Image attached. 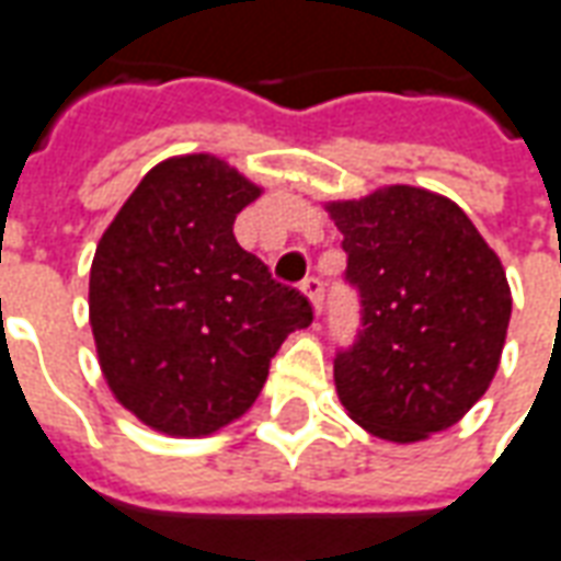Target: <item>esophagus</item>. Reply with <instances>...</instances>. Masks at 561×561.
<instances>
[{"label":"esophagus","instance_id":"esophagus-1","mask_svg":"<svg viewBox=\"0 0 561 561\" xmlns=\"http://www.w3.org/2000/svg\"><path fill=\"white\" fill-rule=\"evenodd\" d=\"M304 294L312 300V306H316V312H321L324 309V282L318 279V276H309V279H304Z\"/></svg>","mask_w":561,"mask_h":561}]
</instances>
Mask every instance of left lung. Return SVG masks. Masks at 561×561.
Segmentation results:
<instances>
[{"label":"left lung","instance_id":"8db88e82","mask_svg":"<svg viewBox=\"0 0 561 561\" xmlns=\"http://www.w3.org/2000/svg\"><path fill=\"white\" fill-rule=\"evenodd\" d=\"M360 297V330L336 352L345 412L388 442H421L469 412L505 348L511 288L462 209L412 185L330 204Z\"/></svg>","mask_w":561,"mask_h":561}]
</instances>
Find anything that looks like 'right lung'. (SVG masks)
Segmentation results:
<instances>
[{
	"instance_id": "1",
	"label": "right lung",
	"mask_w": 561,
	"mask_h": 561,
	"mask_svg": "<svg viewBox=\"0 0 561 561\" xmlns=\"http://www.w3.org/2000/svg\"><path fill=\"white\" fill-rule=\"evenodd\" d=\"M261 188L216 156L156 164L102 233L90 324L114 397L168 435H209L257 400L309 297L233 237Z\"/></svg>"
}]
</instances>
